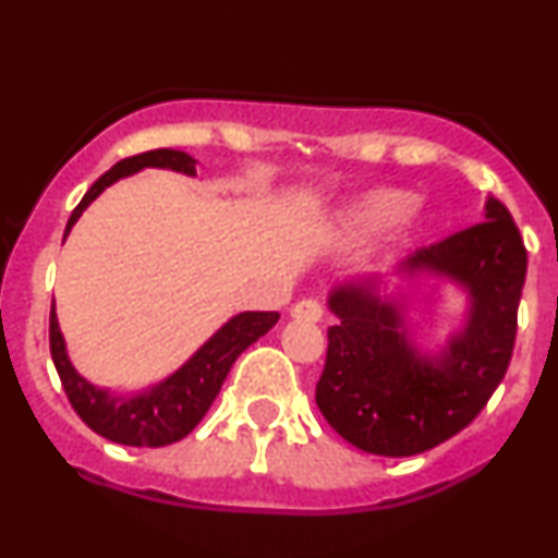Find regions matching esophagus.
I'll return each instance as SVG.
<instances>
[{
  "label": "esophagus",
  "instance_id": "1",
  "mask_svg": "<svg viewBox=\"0 0 558 558\" xmlns=\"http://www.w3.org/2000/svg\"><path fill=\"white\" fill-rule=\"evenodd\" d=\"M291 317L301 319V323H319V319H323V306H319L315 299L296 301V304L291 306Z\"/></svg>",
  "mask_w": 558,
  "mask_h": 558
}]
</instances>
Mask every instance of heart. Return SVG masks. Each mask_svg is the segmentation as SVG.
Segmentation results:
<instances>
[{"mask_svg": "<svg viewBox=\"0 0 558 558\" xmlns=\"http://www.w3.org/2000/svg\"><path fill=\"white\" fill-rule=\"evenodd\" d=\"M409 196L396 189H373L367 194L351 198L332 217V235L343 243H360L369 235L380 233L390 246H401L409 241L425 220V209L410 204Z\"/></svg>", "mask_w": 558, "mask_h": 558, "instance_id": "b5f03b06", "label": "heart"}]
</instances>
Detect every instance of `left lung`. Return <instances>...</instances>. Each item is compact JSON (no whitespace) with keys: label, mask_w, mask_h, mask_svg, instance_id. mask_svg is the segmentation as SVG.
I'll return each mask as SVG.
<instances>
[{"label":"left lung","mask_w":558,"mask_h":558,"mask_svg":"<svg viewBox=\"0 0 558 558\" xmlns=\"http://www.w3.org/2000/svg\"><path fill=\"white\" fill-rule=\"evenodd\" d=\"M524 275L520 230L488 196L477 226L409 254L386 275L336 280L328 310L338 323L315 393L328 425L377 457H414L464 430L509 367ZM446 287L465 296L463 317L430 347L408 312Z\"/></svg>","instance_id":"obj_1"}]
</instances>
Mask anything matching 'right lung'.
Instances as JSON below:
<instances>
[{
    "mask_svg": "<svg viewBox=\"0 0 558 558\" xmlns=\"http://www.w3.org/2000/svg\"><path fill=\"white\" fill-rule=\"evenodd\" d=\"M196 165L198 162L191 155L172 149H157L123 159L86 191V196L81 198V204L70 215L65 239L75 222L81 220V215L88 209V204L105 194V189H110L112 183L136 175L146 168L172 170L194 178ZM278 319V312H239L198 345L175 373L151 383L144 390H112L86 380L70 362L54 301L52 315H49V349H52L57 375H60L70 403L94 433L123 446L159 448L175 444V440L185 438L194 430L207 414V409L213 407L215 396L220 393L222 383H226L230 367L239 360L241 351L259 341Z\"/></svg>",
    "mask_w": 558,
    "mask_h": 558,
    "instance_id": "right-lung-1",
    "label": "right lung"
}]
</instances>
